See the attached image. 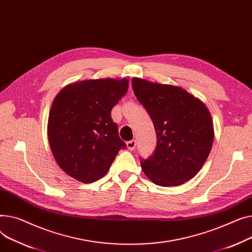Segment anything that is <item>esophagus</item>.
I'll list each match as a JSON object with an SVG mask.
<instances>
[{"label": "esophagus", "mask_w": 252, "mask_h": 252, "mask_svg": "<svg viewBox=\"0 0 252 252\" xmlns=\"http://www.w3.org/2000/svg\"><path fill=\"white\" fill-rule=\"evenodd\" d=\"M126 145H127V149H128L129 151H133V150L135 149V146H136V140L132 139V140H130V141H127V142H126Z\"/></svg>", "instance_id": "obj_1"}]
</instances>
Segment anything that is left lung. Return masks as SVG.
Listing matches in <instances>:
<instances>
[{
    "mask_svg": "<svg viewBox=\"0 0 252 252\" xmlns=\"http://www.w3.org/2000/svg\"><path fill=\"white\" fill-rule=\"evenodd\" d=\"M136 98L150 114L157 133L153 156L141 159L143 173L159 186H178L200 171L214 142L211 113L184 88L132 78Z\"/></svg>",
    "mask_w": 252,
    "mask_h": 252,
    "instance_id": "1",
    "label": "left lung"
}]
</instances>
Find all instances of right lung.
<instances>
[{
    "instance_id": "add662e5",
    "label": "right lung",
    "mask_w": 252,
    "mask_h": 252,
    "mask_svg": "<svg viewBox=\"0 0 252 252\" xmlns=\"http://www.w3.org/2000/svg\"><path fill=\"white\" fill-rule=\"evenodd\" d=\"M129 80L88 79L66 85L53 100L48 138L53 156L67 175L83 183L105 176L125 149L111 111L128 91Z\"/></svg>"
}]
</instances>
